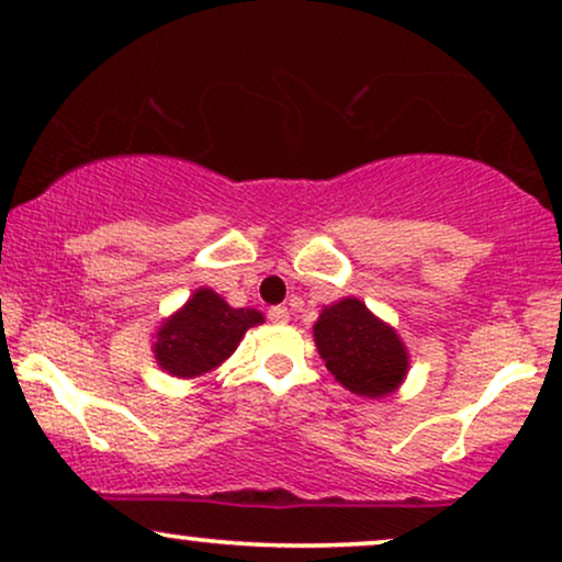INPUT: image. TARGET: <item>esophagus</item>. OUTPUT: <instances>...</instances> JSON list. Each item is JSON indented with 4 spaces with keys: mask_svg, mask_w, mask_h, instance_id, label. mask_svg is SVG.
I'll list each match as a JSON object with an SVG mask.
<instances>
[{
    "mask_svg": "<svg viewBox=\"0 0 562 562\" xmlns=\"http://www.w3.org/2000/svg\"><path fill=\"white\" fill-rule=\"evenodd\" d=\"M290 319V312L285 306H272L269 308V322H277V325H285Z\"/></svg>",
    "mask_w": 562,
    "mask_h": 562,
    "instance_id": "34e87169",
    "label": "esophagus"
}]
</instances>
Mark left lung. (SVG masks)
I'll use <instances>...</instances> for the list:
<instances>
[{"label":"left lung","mask_w":562,"mask_h":562,"mask_svg":"<svg viewBox=\"0 0 562 562\" xmlns=\"http://www.w3.org/2000/svg\"><path fill=\"white\" fill-rule=\"evenodd\" d=\"M314 344L335 380L364 398L389 396L409 370V353L398 333L359 299L322 308L314 325Z\"/></svg>","instance_id":"1"}]
</instances>
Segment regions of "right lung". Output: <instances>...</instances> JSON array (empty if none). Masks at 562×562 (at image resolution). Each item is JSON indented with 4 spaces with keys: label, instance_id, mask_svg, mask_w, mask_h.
I'll list each match as a JSON object with an SVG mask.
<instances>
[{
    "label": "right lung",
    "instance_id": "add662e5",
    "mask_svg": "<svg viewBox=\"0 0 562 562\" xmlns=\"http://www.w3.org/2000/svg\"><path fill=\"white\" fill-rule=\"evenodd\" d=\"M261 322L263 314L256 308H232L211 288H200L158 327L153 353L169 375H205L232 357L243 335Z\"/></svg>",
    "mask_w": 562,
    "mask_h": 562
}]
</instances>
